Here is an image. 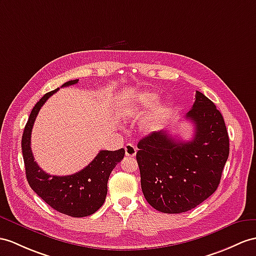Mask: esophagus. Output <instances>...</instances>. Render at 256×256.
<instances>
[{"label":"esophagus","instance_id":"obj_1","mask_svg":"<svg viewBox=\"0 0 256 256\" xmlns=\"http://www.w3.org/2000/svg\"><path fill=\"white\" fill-rule=\"evenodd\" d=\"M124 152H126V156L134 158L136 153V148L134 144H132V143H128V144L124 146Z\"/></svg>","mask_w":256,"mask_h":256}]
</instances>
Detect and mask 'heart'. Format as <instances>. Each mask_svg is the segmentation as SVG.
Segmentation results:
<instances>
[{"mask_svg": "<svg viewBox=\"0 0 256 256\" xmlns=\"http://www.w3.org/2000/svg\"><path fill=\"white\" fill-rule=\"evenodd\" d=\"M158 94L151 92H141L140 94L136 96V98L132 102V104L128 105L126 110L129 114H142L151 108L153 105L158 101ZM172 106L168 103H158L155 105L150 112L148 118V127L150 130H156L158 129L163 122L166 120L168 115L170 114Z\"/></svg>", "mask_w": 256, "mask_h": 256, "instance_id": "heart-1", "label": "heart"}]
</instances>
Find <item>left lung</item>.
Returning a JSON list of instances; mask_svg holds the SVG:
<instances>
[{"mask_svg": "<svg viewBox=\"0 0 256 256\" xmlns=\"http://www.w3.org/2000/svg\"><path fill=\"white\" fill-rule=\"evenodd\" d=\"M193 122L190 141H180L160 130L138 143L141 188L146 200L162 213L190 210L216 191L229 155V136L215 104L196 91L186 115Z\"/></svg>", "mask_w": 256, "mask_h": 256, "instance_id": "left-lung-1", "label": "left lung"}]
</instances>
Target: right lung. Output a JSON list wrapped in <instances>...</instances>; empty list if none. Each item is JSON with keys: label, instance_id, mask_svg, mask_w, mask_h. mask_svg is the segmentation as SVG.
Instances as JSON below:
<instances>
[{"label": "right lung", "instance_id": "right-lung-1", "mask_svg": "<svg viewBox=\"0 0 256 256\" xmlns=\"http://www.w3.org/2000/svg\"><path fill=\"white\" fill-rule=\"evenodd\" d=\"M78 79L67 81L62 86L76 84ZM58 89L43 96L34 105L24 127L22 150L28 184L43 201L55 210L72 217H86L102 206L108 194V182L112 170L124 158V150L100 151L91 163L74 175L52 176L36 164L30 146L31 130L40 108Z\"/></svg>", "mask_w": 256, "mask_h": 256}]
</instances>
